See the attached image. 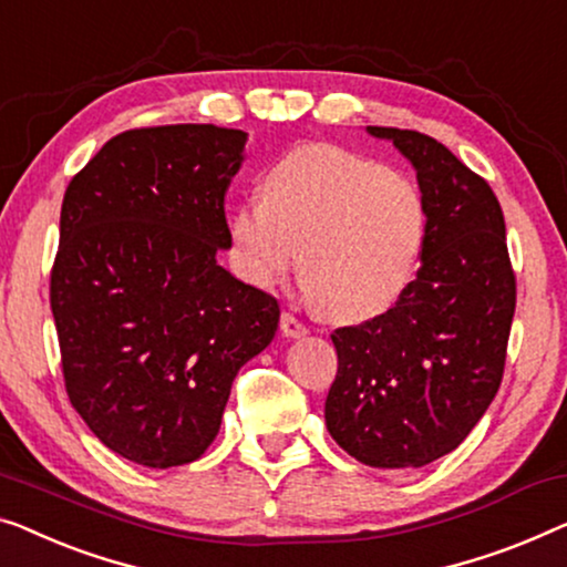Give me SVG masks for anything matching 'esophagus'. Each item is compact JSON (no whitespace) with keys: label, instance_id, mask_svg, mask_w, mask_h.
Masks as SVG:
<instances>
[{"label":"esophagus","instance_id":"1","mask_svg":"<svg viewBox=\"0 0 567 567\" xmlns=\"http://www.w3.org/2000/svg\"><path fill=\"white\" fill-rule=\"evenodd\" d=\"M281 332L286 338H303L309 332V327L301 322V319L293 315V311H284L281 315Z\"/></svg>","mask_w":567,"mask_h":567}]
</instances>
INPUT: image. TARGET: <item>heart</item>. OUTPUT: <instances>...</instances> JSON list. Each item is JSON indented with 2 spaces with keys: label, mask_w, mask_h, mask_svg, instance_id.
Segmentation results:
<instances>
[{
  "label": "heart",
  "mask_w": 567,
  "mask_h": 567,
  "mask_svg": "<svg viewBox=\"0 0 567 567\" xmlns=\"http://www.w3.org/2000/svg\"><path fill=\"white\" fill-rule=\"evenodd\" d=\"M424 196L412 178L348 147L317 143L278 158L264 202L229 217L235 268L260 289L297 264L322 315L363 322L391 309L420 268Z\"/></svg>",
  "instance_id": "1"
}]
</instances>
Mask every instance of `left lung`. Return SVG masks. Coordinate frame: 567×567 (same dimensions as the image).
<instances>
[{"label": "left lung", "mask_w": 567, "mask_h": 567, "mask_svg": "<svg viewBox=\"0 0 567 567\" xmlns=\"http://www.w3.org/2000/svg\"><path fill=\"white\" fill-rule=\"evenodd\" d=\"M368 133L389 137L416 168L426 237L404 297L332 332L338 375L324 422L360 463L422 467L461 445L502 385L516 276L486 178L416 130Z\"/></svg>", "instance_id": "obj_1"}]
</instances>
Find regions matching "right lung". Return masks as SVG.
<instances>
[{"label": "right lung", "mask_w": 567, "mask_h": 567, "mask_svg": "<svg viewBox=\"0 0 567 567\" xmlns=\"http://www.w3.org/2000/svg\"><path fill=\"white\" fill-rule=\"evenodd\" d=\"M243 130L135 127L65 188L51 309L71 406L112 453L192 463L240 368L274 340L276 297L217 264Z\"/></svg>", "instance_id": "add662e5"}]
</instances>
